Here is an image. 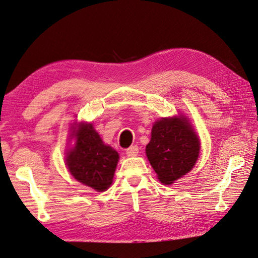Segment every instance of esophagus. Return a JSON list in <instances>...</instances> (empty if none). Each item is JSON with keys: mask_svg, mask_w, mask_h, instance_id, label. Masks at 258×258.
Instances as JSON below:
<instances>
[{"mask_svg": "<svg viewBox=\"0 0 258 258\" xmlns=\"http://www.w3.org/2000/svg\"><path fill=\"white\" fill-rule=\"evenodd\" d=\"M125 152H127L128 157H135V156H137V154H138L139 148L137 146H131L130 148L127 149V151H125Z\"/></svg>", "mask_w": 258, "mask_h": 258, "instance_id": "1", "label": "esophagus"}]
</instances>
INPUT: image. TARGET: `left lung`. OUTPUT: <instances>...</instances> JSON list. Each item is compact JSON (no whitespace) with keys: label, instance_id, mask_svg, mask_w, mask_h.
Masks as SVG:
<instances>
[{"label":"left lung","instance_id":"left-lung-1","mask_svg":"<svg viewBox=\"0 0 258 258\" xmlns=\"http://www.w3.org/2000/svg\"><path fill=\"white\" fill-rule=\"evenodd\" d=\"M200 146L198 134L188 119L179 114L154 122L146 154L159 181L169 185L193 169Z\"/></svg>","mask_w":258,"mask_h":258}]
</instances>
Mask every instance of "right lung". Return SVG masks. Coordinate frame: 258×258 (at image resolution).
Returning a JSON list of instances; mask_svg holds the SVG:
<instances>
[{
	"label": "right lung",
	"instance_id": "1",
	"mask_svg": "<svg viewBox=\"0 0 258 258\" xmlns=\"http://www.w3.org/2000/svg\"><path fill=\"white\" fill-rule=\"evenodd\" d=\"M72 130L75 146L66 153L68 171L83 184L98 192L106 191L112 183L118 152L104 144L93 123L75 122Z\"/></svg>",
	"mask_w": 258,
	"mask_h": 258
}]
</instances>
